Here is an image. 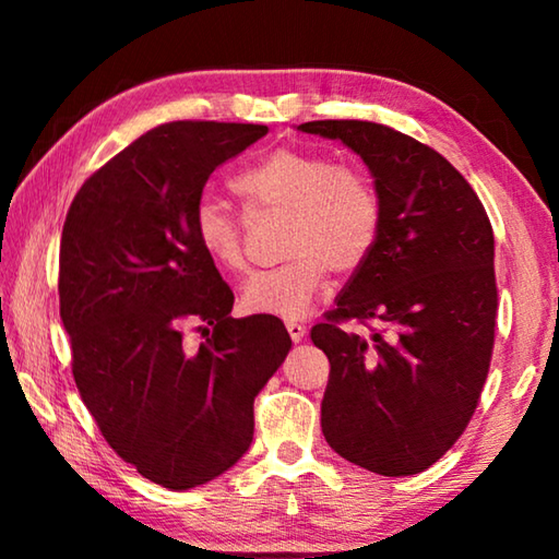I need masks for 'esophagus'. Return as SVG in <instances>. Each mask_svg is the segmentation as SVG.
<instances>
[{
	"mask_svg": "<svg viewBox=\"0 0 559 559\" xmlns=\"http://www.w3.org/2000/svg\"><path fill=\"white\" fill-rule=\"evenodd\" d=\"M286 328H288V335H290V340L293 343H300L302 337H306V325H300V323H296V320H288L286 323Z\"/></svg>",
	"mask_w": 559,
	"mask_h": 559,
	"instance_id": "esophagus-1",
	"label": "esophagus"
}]
</instances>
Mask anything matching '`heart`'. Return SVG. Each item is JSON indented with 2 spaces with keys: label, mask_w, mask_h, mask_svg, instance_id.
Here are the masks:
<instances>
[{
  "label": "heart",
  "mask_w": 559,
  "mask_h": 559,
  "mask_svg": "<svg viewBox=\"0 0 559 559\" xmlns=\"http://www.w3.org/2000/svg\"><path fill=\"white\" fill-rule=\"evenodd\" d=\"M249 219L286 214V263L246 281L241 308L253 316L302 318L313 308L328 271L349 273L370 257L382 229V202L362 169L302 147H278L231 179ZM194 241L214 266L246 269V219L216 200L197 202Z\"/></svg>",
  "instance_id": "heart-1"
}]
</instances>
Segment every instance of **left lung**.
<instances>
[{
    "label": "left lung",
    "mask_w": 559,
    "mask_h": 559,
    "mask_svg": "<svg viewBox=\"0 0 559 559\" xmlns=\"http://www.w3.org/2000/svg\"><path fill=\"white\" fill-rule=\"evenodd\" d=\"M300 132L343 140L365 159L382 229L310 340L330 359L325 441L380 476L437 463L476 412L496 340L493 229L447 157L367 120H313ZM355 319L370 336L349 334Z\"/></svg>",
    "instance_id": "1"
}]
</instances>
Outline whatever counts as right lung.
<instances>
[{
    "label": "right lung",
    "instance_id": "obj_1",
    "mask_svg": "<svg viewBox=\"0 0 559 559\" xmlns=\"http://www.w3.org/2000/svg\"><path fill=\"white\" fill-rule=\"evenodd\" d=\"M266 132L157 126L83 182L63 222L75 386L108 447L169 490L202 486L249 451L253 400L290 349L278 318H231L234 293L192 231L206 179Z\"/></svg>",
    "mask_w": 559,
    "mask_h": 559
}]
</instances>
